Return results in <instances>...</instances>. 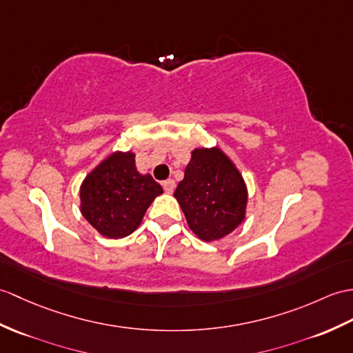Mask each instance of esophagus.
I'll list each match as a JSON object with an SVG mask.
<instances>
[{"label": "esophagus", "instance_id": "1", "mask_svg": "<svg viewBox=\"0 0 353 353\" xmlns=\"http://www.w3.org/2000/svg\"><path fill=\"white\" fill-rule=\"evenodd\" d=\"M162 186H163V191H165L167 194H173L174 188H176V182L173 179H168V180H165V182H162Z\"/></svg>", "mask_w": 353, "mask_h": 353}]
</instances>
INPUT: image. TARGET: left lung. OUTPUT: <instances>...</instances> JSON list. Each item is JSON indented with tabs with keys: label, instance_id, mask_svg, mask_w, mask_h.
Returning <instances> with one entry per match:
<instances>
[{
	"label": "left lung",
	"instance_id": "8db88e82",
	"mask_svg": "<svg viewBox=\"0 0 353 353\" xmlns=\"http://www.w3.org/2000/svg\"><path fill=\"white\" fill-rule=\"evenodd\" d=\"M188 225L204 242L219 241L241 225L248 192L239 170L219 149H195L174 191Z\"/></svg>",
	"mask_w": 353,
	"mask_h": 353
}]
</instances>
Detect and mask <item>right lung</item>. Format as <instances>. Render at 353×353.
<instances>
[{
    "mask_svg": "<svg viewBox=\"0 0 353 353\" xmlns=\"http://www.w3.org/2000/svg\"><path fill=\"white\" fill-rule=\"evenodd\" d=\"M162 192L150 174L138 173L132 152H114L81 185V214L102 236L121 239L137 230Z\"/></svg>",
    "mask_w": 353,
    "mask_h": 353,
    "instance_id": "1",
    "label": "right lung"
}]
</instances>
